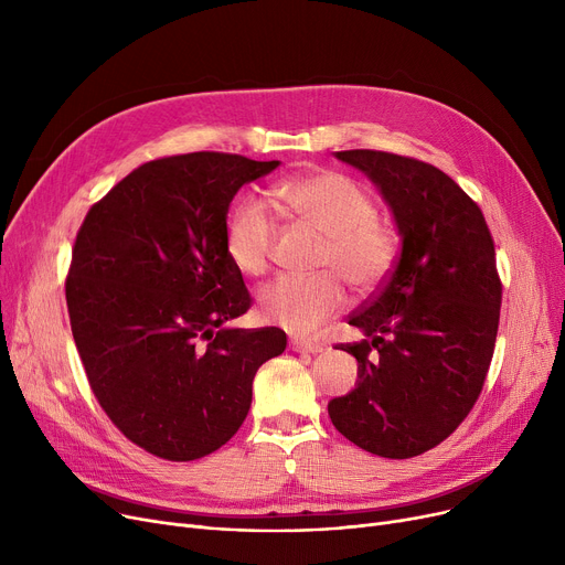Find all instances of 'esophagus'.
<instances>
[{
	"instance_id": "1",
	"label": "esophagus",
	"mask_w": 565,
	"mask_h": 565,
	"mask_svg": "<svg viewBox=\"0 0 565 565\" xmlns=\"http://www.w3.org/2000/svg\"><path fill=\"white\" fill-rule=\"evenodd\" d=\"M290 350H292V352H302V354H318V352H322V345H320V343H313V341L292 339V341H290Z\"/></svg>"
}]
</instances>
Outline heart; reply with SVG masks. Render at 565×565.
Masks as SVG:
<instances>
[{
    "label": "heart",
    "mask_w": 565,
    "mask_h": 565,
    "mask_svg": "<svg viewBox=\"0 0 565 565\" xmlns=\"http://www.w3.org/2000/svg\"><path fill=\"white\" fill-rule=\"evenodd\" d=\"M273 199L290 220L322 233L311 277H279L260 288L263 320L292 334L318 330L345 307V286L371 292L390 277L396 260L394 231L377 217L373 194L341 171H311L286 178L273 188ZM277 226L256 199L235 205L226 222V254L237 270L260 277L273 263Z\"/></svg>",
    "instance_id": "obj_1"
}]
</instances>
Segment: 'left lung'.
Masks as SVG:
<instances>
[{
	"instance_id": "8db88e82",
	"label": "left lung",
	"mask_w": 565,
	"mask_h": 565,
	"mask_svg": "<svg viewBox=\"0 0 565 565\" xmlns=\"http://www.w3.org/2000/svg\"><path fill=\"white\" fill-rule=\"evenodd\" d=\"M390 203L401 256L348 322L366 339L341 343L360 382L330 401L337 430L360 449L414 458L447 439L479 401L492 362L501 279L481 207L441 169L384 151H339Z\"/></svg>"
}]
</instances>
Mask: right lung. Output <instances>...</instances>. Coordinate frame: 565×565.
Here are the masks:
<instances>
[{"label":"right lung","mask_w":565,"mask_h":565,"mask_svg":"<svg viewBox=\"0 0 565 565\" xmlns=\"http://www.w3.org/2000/svg\"><path fill=\"white\" fill-rule=\"evenodd\" d=\"M235 153L158 158L96 201L66 277L88 387L143 451L188 462L243 426L258 366L286 350L279 328L228 330L252 295L226 254V213L277 169Z\"/></svg>","instance_id":"right-lung-1"}]
</instances>
